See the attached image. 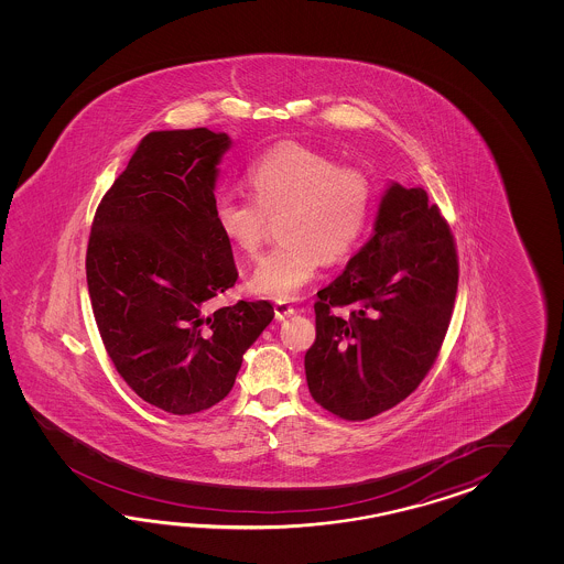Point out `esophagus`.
<instances>
[{"mask_svg": "<svg viewBox=\"0 0 564 564\" xmlns=\"http://www.w3.org/2000/svg\"><path fill=\"white\" fill-rule=\"evenodd\" d=\"M274 314H276L278 321H284L290 314H294V306L286 300H278L274 304Z\"/></svg>", "mask_w": 564, "mask_h": 564, "instance_id": "34e87169", "label": "esophagus"}]
</instances>
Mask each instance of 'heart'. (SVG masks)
Here are the masks:
<instances>
[{
  "instance_id": "1",
  "label": "heart",
  "mask_w": 564,
  "mask_h": 564,
  "mask_svg": "<svg viewBox=\"0 0 564 564\" xmlns=\"http://www.w3.org/2000/svg\"><path fill=\"white\" fill-rule=\"evenodd\" d=\"M246 180L252 197L219 193L214 219L229 243L256 256L270 219L280 217L282 241L260 258L250 278L256 294L296 299L316 274L321 258L326 264L347 258L369 228L375 205L371 177L306 144L268 149L250 165Z\"/></svg>"
}]
</instances>
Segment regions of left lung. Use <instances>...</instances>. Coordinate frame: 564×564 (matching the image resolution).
Wrapping results in <instances>:
<instances>
[{"label": "left lung", "instance_id": "obj_1", "mask_svg": "<svg viewBox=\"0 0 564 564\" xmlns=\"http://www.w3.org/2000/svg\"><path fill=\"white\" fill-rule=\"evenodd\" d=\"M457 278L456 241L440 207L421 187L393 183L369 241L318 290L316 340L304 357L312 399L347 421L408 399L440 355Z\"/></svg>", "mask_w": 564, "mask_h": 564}]
</instances>
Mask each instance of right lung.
<instances>
[{"mask_svg": "<svg viewBox=\"0 0 564 564\" xmlns=\"http://www.w3.org/2000/svg\"><path fill=\"white\" fill-rule=\"evenodd\" d=\"M228 134L153 131L96 209L86 282L96 326L124 383L173 415L228 395L243 352L274 318L268 300L212 311L238 280L214 219Z\"/></svg>", "mask_w": 564, "mask_h": 564, "instance_id": "1", "label": "right lung"}]
</instances>
